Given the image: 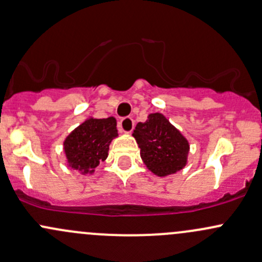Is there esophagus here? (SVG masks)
<instances>
[{"label": "esophagus", "instance_id": "1", "mask_svg": "<svg viewBox=\"0 0 262 262\" xmlns=\"http://www.w3.org/2000/svg\"><path fill=\"white\" fill-rule=\"evenodd\" d=\"M119 127L121 132H125V134H130L134 130V120L131 117H125L119 122Z\"/></svg>", "mask_w": 262, "mask_h": 262}]
</instances>
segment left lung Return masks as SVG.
I'll return each mask as SVG.
<instances>
[{
	"label": "left lung",
	"mask_w": 262,
	"mask_h": 262,
	"mask_svg": "<svg viewBox=\"0 0 262 262\" xmlns=\"http://www.w3.org/2000/svg\"><path fill=\"white\" fill-rule=\"evenodd\" d=\"M132 136L146 167L159 177L176 173L187 165L190 143L162 114L155 112L139 122Z\"/></svg>",
	"instance_id": "8db88e82"
}]
</instances>
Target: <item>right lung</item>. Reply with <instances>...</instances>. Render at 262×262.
<instances>
[{
    "label": "right lung",
    "mask_w": 262,
    "mask_h": 262,
    "mask_svg": "<svg viewBox=\"0 0 262 262\" xmlns=\"http://www.w3.org/2000/svg\"><path fill=\"white\" fill-rule=\"evenodd\" d=\"M116 119L87 117L63 141V152L69 167L81 175H92L100 162L108 156L110 143L119 136Z\"/></svg>",
    "instance_id": "obj_1"
}]
</instances>
